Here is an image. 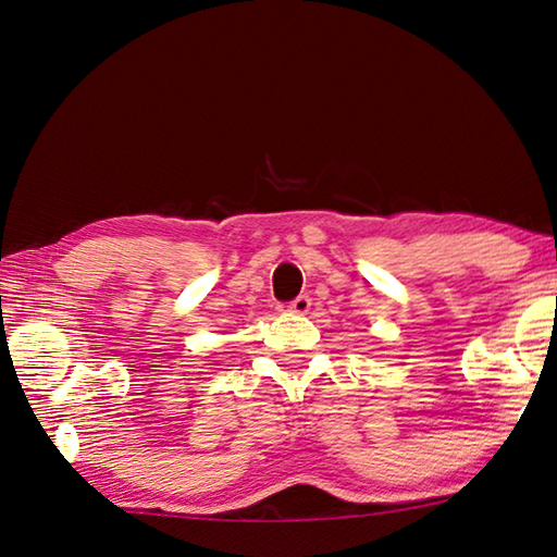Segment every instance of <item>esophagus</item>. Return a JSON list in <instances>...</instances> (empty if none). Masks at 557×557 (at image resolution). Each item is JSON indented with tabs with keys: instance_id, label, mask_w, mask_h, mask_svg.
Masks as SVG:
<instances>
[{
	"instance_id": "34e87169",
	"label": "esophagus",
	"mask_w": 557,
	"mask_h": 557,
	"mask_svg": "<svg viewBox=\"0 0 557 557\" xmlns=\"http://www.w3.org/2000/svg\"><path fill=\"white\" fill-rule=\"evenodd\" d=\"M285 311H289V313H307L309 309H311V299L307 297V294H301V297H297L294 301H289L287 307H282Z\"/></svg>"
}]
</instances>
